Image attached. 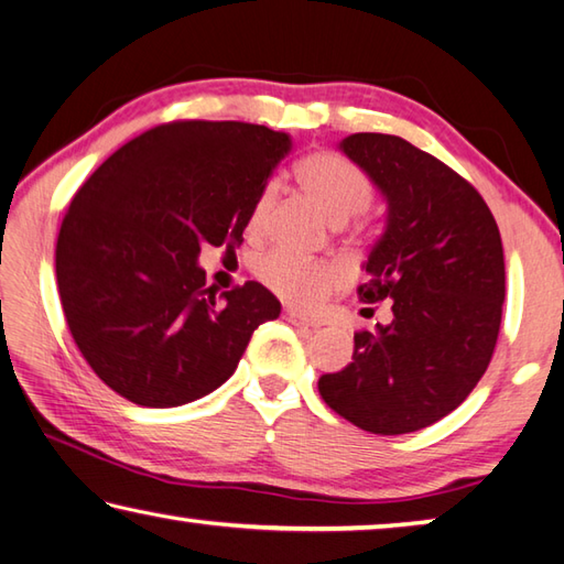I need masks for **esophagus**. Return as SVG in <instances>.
Here are the masks:
<instances>
[{
	"mask_svg": "<svg viewBox=\"0 0 564 564\" xmlns=\"http://www.w3.org/2000/svg\"><path fill=\"white\" fill-rule=\"evenodd\" d=\"M283 319H289V323L295 325V327H307V329H317V327H319L317 319L307 317V315H303V313H297V311H293V307H285V311H283Z\"/></svg>",
	"mask_w": 564,
	"mask_h": 564,
	"instance_id": "1",
	"label": "esophagus"
}]
</instances>
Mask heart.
I'll list each match as a JSON object with an SVG mask.
<instances>
[{"instance_id":"heart-1","label":"heart","mask_w":564,"mask_h":564,"mask_svg":"<svg viewBox=\"0 0 564 564\" xmlns=\"http://www.w3.org/2000/svg\"><path fill=\"white\" fill-rule=\"evenodd\" d=\"M295 181L329 223L345 225L371 203V185L355 163L337 153H311L295 165ZM275 203V185L269 183L251 207L249 227L257 231L271 215ZM257 279L283 301L297 307H315L329 291L345 283V271L337 263H315L295 259L285 251H269L253 263Z\"/></svg>"}]
</instances>
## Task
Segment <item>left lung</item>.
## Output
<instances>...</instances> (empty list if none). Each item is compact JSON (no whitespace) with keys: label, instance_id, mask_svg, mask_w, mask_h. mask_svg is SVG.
<instances>
[{"label":"left lung","instance_id":"8db88e82","mask_svg":"<svg viewBox=\"0 0 564 564\" xmlns=\"http://www.w3.org/2000/svg\"><path fill=\"white\" fill-rule=\"evenodd\" d=\"M339 151L386 203L357 293L389 303L391 319L357 333L351 361L317 389L367 433H415L455 411L489 367L506 295L501 235L481 195L405 139L351 134Z\"/></svg>","mask_w":564,"mask_h":564}]
</instances>
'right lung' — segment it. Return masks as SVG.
Returning <instances> with one entry per match:
<instances>
[{
    "label": "right lung",
    "mask_w": 564,
    "mask_h": 564,
    "mask_svg": "<svg viewBox=\"0 0 564 564\" xmlns=\"http://www.w3.org/2000/svg\"><path fill=\"white\" fill-rule=\"evenodd\" d=\"M291 147L285 131L245 121H173L124 143L75 193L55 279L75 345L109 389L143 408L203 399L281 315L257 281L217 297L197 257L245 241Z\"/></svg>",
    "instance_id": "right-lung-1"
}]
</instances>
